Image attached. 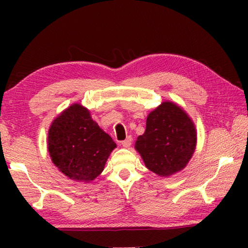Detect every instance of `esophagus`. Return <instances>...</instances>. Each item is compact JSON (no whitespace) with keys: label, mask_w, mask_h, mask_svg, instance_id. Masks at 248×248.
<instances>
[{"label":"esophagus","mask_w":248,"mask_h":248,"mask_svg":"<svg viewBox=\"0 0 248 248\" xmlns=\"http://www.w3.org/2000/svg\"><path fill=\"white\" fill-rule=\"evenodd\" d=\"M131 143H132V138L131 137H128L127 139L121 142V145H123L124 148H129V146L131 145Z\"/></svg>","instance_id":"34e87169"}]
</instances>
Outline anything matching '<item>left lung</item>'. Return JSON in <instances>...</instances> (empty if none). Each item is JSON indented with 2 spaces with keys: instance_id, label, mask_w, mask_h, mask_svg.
I'll use <instances>...</instances> for the list:
<instances>
[{
  "instance_id": "1",
  "label": "left lung",
  "mask_w": 248,
  "mask_h": 248,
  "mask_svg": "<svg viewBox=\"0 0 248 248\" xmlns=\"http://www.w3.org/2000/svg\"><path fill=\"white\" fill-rule=\"evenodd\" d=\"M196 144L194 121L177 104L165 100L148 115L145 131L134 149L151 171L169 177L187 166Z\"/></svg>"
}]
</instances>
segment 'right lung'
<instances>
[{"mask_svg":"<svg viewBox=\"0 0 248 248\" xmlns=\"http://www.w3.org/2000/svg\"><path fill=\"white\" fill-rule=\"evenodd\" d=\"M117 146L111 137L92 119L81 104H72L50 125L48 151L51 161L66 177L90 183L102 174Z\"/></svg>","mask_w":248,"mask_h":248,"instance_id":"add662e5","label":"right lung"}]
</instances>
